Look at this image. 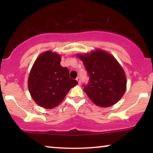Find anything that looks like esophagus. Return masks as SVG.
I'll return each instance as SVG.
<instances>
[{
	"label": "esophagus",
	"instance_id": "esophagus-1",
	"mask_svg": "<svg viewBox=\"0 0 153 153\" xmlns=\"http://www.w3.org/2000/svg\"><path fill=\"white\" fill-rule=\"evenodd\" d=\"M76 81H78V83H79V84H81V78L79 76H78V77H76Z\"/></svg>",
	"mask_w": 153,
	"mask_h": 153
}]
</instances>
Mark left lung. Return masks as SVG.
Segmentation results:
<instances>
[{"label":"left lung","instance_id":"obj_1","mask_svg":"<svg viewBox=\"0 0 153 153\" xmlns=\"http://www.w3.org/2000/svg\"><path fill=\"white\" fill-rule=\"evenodd\" d=\"M77 56L89 75V82L83 85V91L91 101L104 108L117 103L126 91L127 79L116 58L100 49Z\"/></svg>","mask_w":153,"mask_h":153}]
</instances>
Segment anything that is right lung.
<instances>
[{"label": "right lung", "mask_w": 153, "mask_h": 153, "mask_svg": "<svg viewBox=\"0 0 153 153\" xmlns=\"http://www.w3.org/2000/svg\"><path fill=\"white\" fill-rule=\"evenodd\" d=\"M61 57L45 51L35 60L28 76V86L35 103L46 108L57 106L78 82L69 76L70 71L60 65Z\"/></svg>", "instance_id": "1"}]
</instances>
